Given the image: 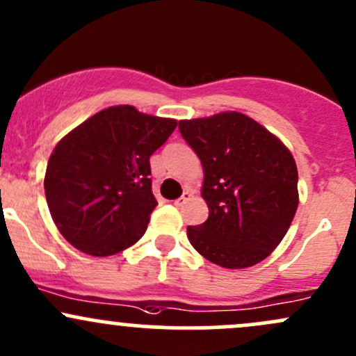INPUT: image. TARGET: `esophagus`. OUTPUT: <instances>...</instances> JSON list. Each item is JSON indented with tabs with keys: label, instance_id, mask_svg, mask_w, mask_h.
<instances>
[{
	"label": "esophagus",
	"instance_id": "obj_1",
	"mask_svg": "<svg viewBox=\"0 0 356 356\" xmlns=\"http://www.w3.org/2000/svg\"><path fill=\"white\" fill-rule=\"evenodd\" d=\"M190 197H192V192H190V190H186V192H183L181 197L175 200V205H177V207H183V205L186 204V200H190Z\"/></svg>",
	"mask_w": 356,
	"mask_h": 356
}]
</instances>
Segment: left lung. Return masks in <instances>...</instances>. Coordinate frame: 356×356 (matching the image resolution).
Wrapping results in <instances>:
<instances>
[{"label": "left lung", "instance_id": "1", "mask_svg": "<svg viewBox=\"0 0 356 356\" xmlns=\"http://www.w3.org/2000/svg\"><path fill=\"white\" fill-rule=\"evenodd\" d=\"M204 168L209 219L188 225L190 244L224 268H248L280 244L299 205L297 164L286 146L251 117L222 112L179 120Z\"/></svg>", "mask_w": 356, "mask_h": 356}]
</instances>
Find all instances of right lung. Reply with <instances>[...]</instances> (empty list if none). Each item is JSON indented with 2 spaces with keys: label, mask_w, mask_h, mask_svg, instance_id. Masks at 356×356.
<instances>
[{
  "label": "right lung",
  "mask_w": 356,
  "mask_h": 356,
  "mask_svg": "<svg viewBox=\"0 0 356 356\" xmlns=\"http://www.w3.org/2000/svg\"><path fill=\"white\" fill-rule=\"evenodd\" d=\"M177 124L131 105L108 106L57 143L44 188L67 243L86 254L110 256L143 238L158 205L149 158Z\"/></svg>",
  "instance_id": "1"
}]
</instances>
